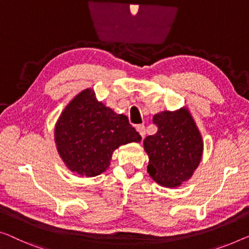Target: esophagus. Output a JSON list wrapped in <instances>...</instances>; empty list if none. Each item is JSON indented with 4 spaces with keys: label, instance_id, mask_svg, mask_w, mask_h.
I'll return each mask as SVG.
<instances>
[{
    "label": "esophagus",
    "instance_id": "1",
    "mask_svg": "<svg viewBox=\"0 0 249 249\" xmlns=\"http://www.w3.org/2000/svg\"><path fill=\"white\" fill-rule=\"evenodd\" d=\"M136 131L140 133V135L142 136V139H143L144 135H145V126H144V125H137L136 126Z\"/></svg>",
    "mask_w": 249,
    "mask_h": 249
}]
</instances>
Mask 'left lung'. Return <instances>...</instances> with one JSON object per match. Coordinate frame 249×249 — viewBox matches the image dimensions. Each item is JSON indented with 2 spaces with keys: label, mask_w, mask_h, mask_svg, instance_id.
<instances>
[{
  "label": "left lung",
  "mask_w": 249,
  "mask_h": 249,
  "mask_svg": "<svg viewBox=\"0 0 249 249\" xmlns=\"http://www.w3.org/2000/svg\"><path fill=\"white\" fill-rule=\"evenodd\" d=\"M153 123L158 132L143 142L148 155L147 172L162 187L178 188L190 179L200 164L202 136L187 107L155 114Z\"/></svg>",
  "instance_id": "8db88e82"
}]
</instances>
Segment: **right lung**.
I'll return each instance as SVG.
<instances>
[{
  "label": "right lung",
  "instance_id": "1",
  "mask_svg": "<svg viewBox=\"0 0 249 249\" xmlns=\"http://www.w3.org/2000/svg\"><path fill=\"white\" fill-rule=\"evenodd\" d=\"M141 139L128 118L98 102L91 88L70 101L54 126V142L61 160L80 177L105 172L116 148L139 143Z\"/></svg>",
  "mask_w": 249,
  "mask_h": 249
}]
</instances>
